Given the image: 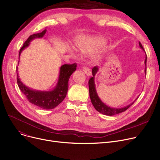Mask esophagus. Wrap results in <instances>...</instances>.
<instances>
[{"mask_svg":"<svg viewBox=\"0 0 160 160\" xmlns=\"http://www.w3.org/2000/svg\"><path fill=\"white\" fill-rule=\"evenodd\" d=\"M83 72H84L85 73H86V74L87 75V76H88V77H89V76H91V71H90V69H88V67H83Z\"/></svg>","mask_w":160,"mask_h":160,"instance_id":"34e87169","label":"esophagus"}]
</instances>
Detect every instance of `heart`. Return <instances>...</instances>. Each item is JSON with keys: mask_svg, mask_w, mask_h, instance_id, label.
I'll return each instance as SVG.
<instances>
[{"mask_svg": "<svg viewBox=\"0 0 160 160\" xmlns=\"http://www.w3.org/2000/svg\"><path fill=\"white\" fill-rule=\"evenodd\" d=\"M106 42L107 39L102 37L80 38L74 41V47L83 55H91L92 60L97 63L100 60L102 56V52L97 51Z\"/></svg>", "mask_w": 160, "mask_h": 160, "instance_id": "1", "label": "heart"}]
</instances>
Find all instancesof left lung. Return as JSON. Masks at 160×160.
<instances>
[{
  "instance_id": "8db88e82",
  "label": "left lung",
  "mask_w": 160,
  "mask_h": 160,
  "mask_svg": "<svg viewBox=\"0 0 160 160\" xmlns=\"http://www.w3.org/2000/svg\"><path fill=\"white\" fill-rule=\"evenodd\" d=\"M139 47L145 51L143 47H142L141 43L140 42H139ZM145 73L146 74L147 73V54L145 53ZM99 71V67L98 66L94 67L93 69H92V74H93V77H91L89 80V97L91 98V101L92 104L93 105L94 108H95V110L98 112L99 113H101L104 115H114L116 114H119L120 113H122L124 111L127 110L128 108H130L134 102H135L136 100L138 99V97L136 98V100H134L133 102L130 103V104L122 108H112L110 106H108L106 105L105 103H104L101 99L100 98V97L98 95V93L97 92L96 89V86H95V77L96 74Z\"/></svg>"
}]
</instances>
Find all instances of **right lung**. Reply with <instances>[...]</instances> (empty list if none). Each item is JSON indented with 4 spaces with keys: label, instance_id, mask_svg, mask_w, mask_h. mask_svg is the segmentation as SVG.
Returning a JSON list of instances; mask_svg holds the SVG:
<instances>
[{
    "label": "right lung",
    "instance_id": "obj_1",
    "mask_svg": "<svg viewBox=\"0 0 160 160\" xmlns=\"http://www.w3.org/2000/svg\"><path fill=\"white\" fill-rule=\"evenodd\" d=\"M47 32L45 29L40 33L31 35L24 42L23 46L20 49L19 59L22 50L28 47L30 42L36 38H42ZM18 67H17V81L20 90L27 97L28 101L32 104L45 110H51L60 104L65 98L69 88V80L71 74L77 69V64H65L60 67L58 80L56 86L50 91H39L33 89L27 86L21 82L18 73Z\"/></svg>",
    "mask_w": 160,
    "mask_h": 160
}]
</instances>
